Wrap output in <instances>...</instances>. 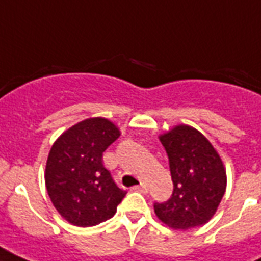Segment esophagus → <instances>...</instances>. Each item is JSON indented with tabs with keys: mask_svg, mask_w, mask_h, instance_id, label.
<instances>
[{
	"mask_svg": "<svg viewBox=\"0 0 261 261\" xmlns=\"http://www.w3.org/2000/svg\"><path fill=\"white\" fill-rule=\"evenodd\" d=\"M133 190L139 191V192H142V194H146V192H147V187H146V184H145V182H141L139 186H135L134 188H133Z\"/></svg>",
	"mask_w": 261,
	"mask_h": 261,
	"instance_id": "1",
	"label": "esophagus"
}]
</instances>
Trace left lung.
Returning a JSON list of instances; mask_svg holds the SVG:
<instances>
[{
	"label": "left lung",
	"mask_w": 261,
	"mask_h": 261,
	"mask_svg": "<svg viewBox=\"0 0 261 261\" xmlns=\"http://www.w3.org/2000/svg\"><path fill=\"white\" fill-rule=\"evenodd\" d=\"M160 141L169 159L173 192L154 203L157 218L172 229L187 230L213 218L226 190V171L210 141L196 128L178 124Z\"/></svg>",
	"instance_id": "left-lung-1"
}]
</instances>
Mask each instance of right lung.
I'll return each instance as SVG.
<instances>
[{
  "label": "right lung",
  "mask_w": 261,
  "mask_h": 261,
  "mask_svg": "<svg viewBox=\"0 0 261 261\" xmlns=\"http://www.w3.org/2000/svg\"><path fill=\"white\" fill-rule=\"evenodd\" d=\"M120 131L106 118H89L66 130L51 147L46 188L59 214L71 225L94 226L112 218L126 191L102 165V153Z\"/></svg>",
  "instance_id": "obj_1"
}]
</instances>
